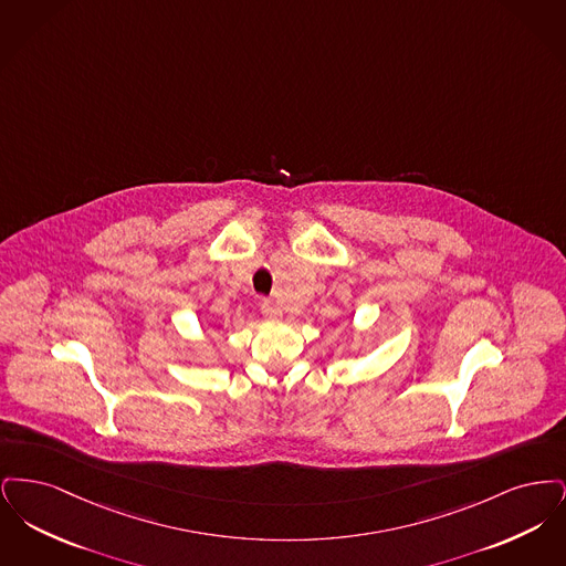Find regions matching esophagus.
Wrapping results in <instances>:
<instances>
[{
  "mask_svg": "<svg viewBox=\"0 0 566 566\" xmlns=\"http://www.w3.org/2000/svg\"><path fill=\"white\" fill-rule=\"evenodd\" d=\"M261 312H263V316H265L268 321H280V318H282L280 305H277L275 301H271V298H265V301L261 303Z\"/></svg>",
  "mask_w": 566,
  "mask_h": 566,
  "instance_id": "34e87169",
  "label": "esophagus"
}]
</instances>
